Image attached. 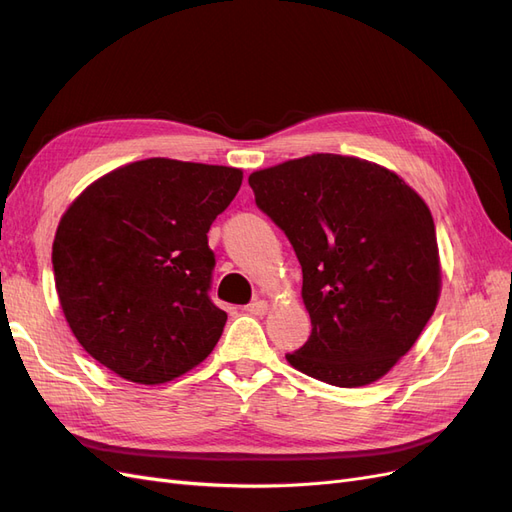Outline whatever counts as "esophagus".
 I'll return each instance as SVG.
<instances>
[{
    "mask_svg": "<svg viewBox=\"0 0 512 512\" xmlns=\"http://www.w3.org/2000/svg\"><path fill=\"white\" fill-rule=\"evenodd\" d=\"M245 309H247V312H250L252 316H265L269 305H267V301H254V303L247 305Z\"/></svg>",
    "mask_w": 512,
    "mask_h": 512,
    "instance_id": "esophagus-1",
    "label": "esophagus"
}]
</instances>
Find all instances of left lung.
I'll return each mask as SVG.
<instances>
[{
    "mask_svg": "<svg viewBox=\"0 0 512 512\" xmlns=\"http://www.w3.org/2000/svg\"><path fill=\"white\" fill-rule=\"evenodd\" d=\"M247 181L303 269L312 335L288 363L342 389L389 374L440 299L425 200L393 170L335 153L256 170Z\"/></svg>",
    "mask_w": 512,
    "mask_h": 512,
    "instance_id": "left-lung-1",
    "label": "left lung"
}]
</instances>
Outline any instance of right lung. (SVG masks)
Segmentation results:
<instances>
[{
  "mask_svg": "<svg viewBox=\"0 0 512 512\" xmlns=\"http://www.w3.org/2000/svg\"><path fill=\"white\" fill-rule=\"evenodd\" d=\"M243 173L149 158L81 192L53 241L59 305L79 344L117 376L164 384L203 363L226 312L209 299L213 220Z\"/></svg>",
  "mask_w": 512,
  "mask_h": 512,
  "instance_id": "add662e5",
  "label": "right lung"
}]
</instances>
